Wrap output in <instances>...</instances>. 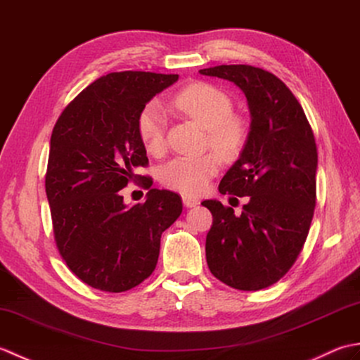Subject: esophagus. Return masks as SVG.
<instances>
[{"label": "esophagus", "mask_w": 360, "mask_h": 360, "mask_svg": "<svg viewBox=\"0 0 360 360\" xmlns=\"http://www.w3.org/2000/svg\"><path fill=\"white\" fill-rule=\"evenodd\" d=\"M182 202H184L186 207H193V205L198 204V200L196 198L188 196V195H182Z\"/></svg>", "instance_id": "obj_1"}]
</instances>
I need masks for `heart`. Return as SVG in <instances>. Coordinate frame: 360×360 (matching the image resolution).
Segmentation results:
<instances>
[{
  "mask_svg": "<svg viewBox=\"0 0 360 360\" xmlns=\"http://www.w3.org/2000/svg\"><path fill=\"white\" fill-rule=\"evenodd\" d=\"M174 105L207 129V142L226 159H233L248 142V124L233 116V105L224 91L209 83L196 82L174 96ZM137 136L150 153H158L164 145V112L156 102H150L137 116ZM221 167V158L215 151L195 158H176L165 164L160 181L168 188L188 196L205 192L209 181Z\"/></svg>",
  "mask_w": 360,
  "mask_h": 360,
  "instance_id": "heart-1",
  "label": "heart"
}]
</instances>
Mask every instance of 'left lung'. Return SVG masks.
<instances>
[{"label": "left lung", "mask_w": 360, "mask_h": 360, "mask_svg": "<svg viewBox=\"0 0 360 360\" xmlns=\"http://www.w3.org/2000/svg\"><path fill=\"white\" fill-rule=\"evenodd\" d=\"M200 72L233 82L252 119L241 156L218 187L249 201L238 217L217 200L202 201L213 217L205 258L227 286L264 289L292 267L307 241L316 207L314 133L290 89L262 68L221 65Z\"/></svg>", "instance_id": "1"}]
</instances>
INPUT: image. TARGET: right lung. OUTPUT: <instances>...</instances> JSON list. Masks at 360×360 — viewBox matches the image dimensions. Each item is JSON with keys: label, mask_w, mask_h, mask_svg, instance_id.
<instances>
[{"label": "right lung", "mask_w": 360, "mask_h": 360, "mask_svg": "<svg viewBox=\"0 0 360 360\" xmlns=\"http://www.w3.org/2000/svg\"><path fill=\"white\" fill-rule=\"evenodd\" d=\"M176 74L111 72L97 79L56 122L46 170L53 238L72 274L94 289L124 292L155 271L160 235L182 212L181 196L136 174L148 158L137 136L147 102ZM143 179L148 201L127 206L120 190Z\"/></svg>", "instance_id": "right-lung-1"}]
</instances>
